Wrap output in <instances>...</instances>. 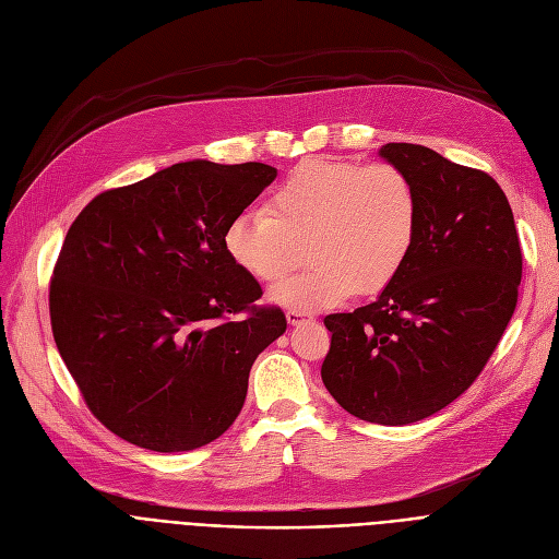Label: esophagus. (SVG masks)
I'll return each mask as SVG.
<instances>
[{
  "mask_svg": "<svg viewBox=\"0 0 559 559\" xmlns=\"http://www.w3.org/2000/svg\"><path fill=\"white\" fill-rule=\"evenodd\" d=\"M287 324L289 326H299L304 324V321H312V314L310 312H301V310H287Z\"/></svg>",
  "mask_w": 559,
  "mask_h": 559,
  "instance_id": "esophagus-1",
  "label": "esophagus"
}]
</instances>
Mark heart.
I'll use <instances>...</instances> for the list:
<instances>
[{
	"label": "heart",
	"instance_id": "1",
	"mask_svg": "<svg viewBox=\"0 0 559 559\" xmlns=\"http://www.w3.org/2000/svg\"><path fill=\"white\" fill-rule=\"evenodd\" d=\"M417 226V192L399 167L314 156L274 188L267 211L247 209L226 224L224 249L235 267L270 283L306 242L310 264L281 278L270 301L314 312L344 304L358 289H385L413 253Z\"/></svg>",
	"mask_w": 559,
	"mask_h": 559
}]
</instances>
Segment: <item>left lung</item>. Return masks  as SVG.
Returning a JSON list of instances; mask_svg holds the SVG:
<instances>
[{
    "label": "left lung",
    "instance_id": "8db88e82",
    "mask_svg": "<svg viewBox=\"0 0 559 559\" xmlns=\"http://www.w3.org/2000/svg\"><path fill=\"white\" fill-rule=\"evenodd\" d=\"M378 156L415 186V247L373 304L324 319L321 380L348 415L405 426L453 403L487 365L516 308L521 247L489 174L409 142Z\"/></svg>",
    "mask_w": 559,
    "mask_h": 559
}]
</instances>
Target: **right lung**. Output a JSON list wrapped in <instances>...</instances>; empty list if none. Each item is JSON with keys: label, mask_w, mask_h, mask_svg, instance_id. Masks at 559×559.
I'll use <instances>...</instances> for the list:
<instances>
[{"label": "right lung", "mask_w": 559, "mask_h": 559, "mask_svg": "<svg viewBox=\"0 0 559 559\" xmlns=\"http://www.w3.org/2000/svg\"><path fill=\"white\" fill-rule=\"evenodd\" d=\"M274 179L264 163H176L102 192L70 226L49 287L51 331L117 437L192 451L240 415L251 365L287 321L255 306L262 289L228 258L224 228Z\"/></svg>", "instance_id": "add662e5"}]
</instances>
